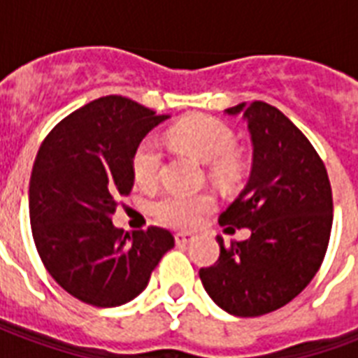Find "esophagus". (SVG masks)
I'll return each instance as SVG.
<instances>
[{
  "label": "esophagus",
  "mask_w": 358,
  "mask_h": 358,
  "mask_svg": "<svg viewBox=\"0 0 358 358\" xmlns=\"http://www.w3.org/2000/svg\"><path fill=\"white\" fill-rule=\"evenodd\" d=\"M174 241L178 247H185V245H189L191 241H195V236L193 234H185V232H180V234L174 236Z\"/></svg>",
  "instance_id": "obj_1"
}]
</instances>
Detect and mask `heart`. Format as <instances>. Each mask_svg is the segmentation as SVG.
I'll use <instances>...</instances> for the list:
<instances>
[{"mask_svg":"<svg viewBox=\"0 0 358 358\" xmlns=\"http://www.w3.org/2000/svg\"><path fill=\"white\" fill-rule=\"evenodd\" d=\"M174 145L189 152L201 162L212 163L213 174L229 178L236 171L234 129L223 120L210 115H195L182 120L169 134ZM162 148L154 139H143L131 157V171L137 185L152 187L162 173ZM213 208L210 195H185V193H165L152 204V213L162 223L174 229H191L199 223L202 213Z\"/></svg>","mask_w":358,"mask_h":358,"instance_id":"b5f03b06","label":"heart"}]
</instances>
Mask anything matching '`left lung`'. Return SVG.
<instances>
[{
	"instance_id": "left-lung-1",
	"label": "left lung",
	"mask_w": 358,
	"mask_h": 358,
	"mask_svg": "<svg viewBox=\"0 0 358 358\" xmlns=\"http://www.w3.org/2000/svg\"><path fill=\"white\" fill-rule=\"evenodd\" d=\"M224 113L243 115L252 169L219 224L247 227L250 238L224 247L217 236L219 260L199 275L215 305L255 317L288 305L314 278L333 227V193L310 141L277 108L243 102Z\"/></svg>"
}]
</instances>
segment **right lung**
Listing matches in <instances>:
<instances>
[{
  "mask_svg": "<svg viewBox=\"0 0 358 358\" xmlns=\"http://www.w3.org/2000/svg\"><path fill=\"white\" fill-rule=\"evenodd\" d=\"M169 117L103 96L61 120L38 148L29 180L33 239L55 282L87 305L135 299L174 247L169 230L129 234L111 221L134 187L135 148Z\"/></svg>",
  "mask_w": 358,
  "mask_h": 358,
  "instance_id": "obj_1",
  "label": "right lung"
}]
</instances>
